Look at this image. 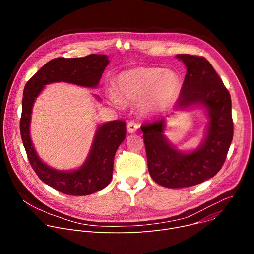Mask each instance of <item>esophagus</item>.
<instances>
[{
    "label": "esophagus",
    "instance_id": "1",
    "mask_svg": "<svg viewBox=\"0 0 254 254\" xmlns=\"http://www.w3.org/2000/svg\"><path fill=\"white\" fill-rule=\"evenodd\" d=\"M138 127H139V126L136 123H134V122H128L127 125V131L129 133L135 132Z\"/></svg>",
    "mask_w": 254,
    "mask_h": 254
}]
</instances>
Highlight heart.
<instances>
[{
  "instance_id": "b5f03b06",
  "label": "heart",
  "mask_w": 254,
  "mask_h": 254,
  "mask_svg": "<svg viewBox=\"0 0 254 254\" xmlns=\"http://www.w3.org/2000/svg\"><path fill=\"white\" fill-rule=\"evenodd\" d=\"M181 80L174 70L160 67H136L120 73L116 79L117 96L110 93V99L120 105L121 100L139 102L147 115L160 114L173 104L180 90Z\"/></svg>"
}]
</instances>
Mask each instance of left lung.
Returning a JSON list of instances; mask_svg holds the SVG:
<instances>
[{
  "label": "left lung",
  "instance_id": "1",
  "mask_svg": "<svg viewBox=\"0 0 254 254\" xmlns=\"http://www.w3.org/2000/svg\"><path fill=\"white\" fill-rule=\"evenodd\" d=\"M176 57L183 61L187 73L175 110L203 107L208 124L202 142L188 152L178 150L167 139V118L140 127L151 177L159 185L173 189L191 187L214 177L222 168L233 138L230 94L212 65L204 57Z\"/></svg>",
  "mask_w": 254,
  "mask_h": 254
}]
</instances>
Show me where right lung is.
I'll use <instances>...</instances> for the list:
<instances>
[{"mask_svg":"<svg viewBox=\"0 0 254 254\" xmlns=\"http://www.w3.org/2000/svg\"><path fill=\"white\" fill-rule=\"evenodd\" d=\"M108 63V56L104 54H90L81 58H55L46 63L24 88L20 130L29 162L45 184L66 195H90L111 183L116 152L126 138V122L117 120L98 126L84 163L75 170H57L39 158L32 142L30 124L34 102L47 84L54 82L96 88ZM94 96L100 100L98 95Z\"/></svg>","mask_w":254,"mask_h":254,"instance_id":"right-lung-1","label":"right lung"}]
</instances>
